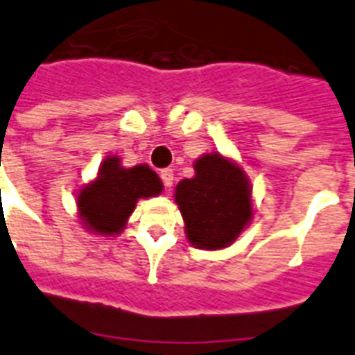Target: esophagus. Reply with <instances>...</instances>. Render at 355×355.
Returning <instances> with one entry per match:
<instances>
[{"label":"esophagus","mask_w":355,"mask_h":355,"mask_svg":"<svg viewBox=\"0 0 355 355\" xmlns=\"http://www.w3.org/2000/svg\"><path fill=\"white\" fill-rule=\"evenodd\" d=\"M161 180H163L164 187H166V189H170V187L174 185V172H172L170 168L163 170V172H161Z\"/></svg>","instance_id":"34e87169"}]
</instances>
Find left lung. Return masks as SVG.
Instances as JSON below:
<instances>
[{
    "mask_svg": "<svg viewBox=\"0 0 355 355\" xmlns=\"http://www.w3.org/2000/svg\"><path fill=\"white\" fill-rule=\"evenodd\" d=\"M194 175L174 189L189 244L200 250L232 246L254 220L252 181L239 161L220 152L194 161Z\"/></svg>",
    "mask_w": 355,
    "mask_h": 355,
    "instance_id": "obj_1",
    "label": "left lung"
}]
</instances>
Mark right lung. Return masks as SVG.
I'll return each instance as SVG.
<instances>
[{"instance_id": "1", "label": "right lung", "mask_w": 355, "mask_h": 355, "mask_svg": "<svg viewBox=\"0 0 355 355\" xmlns=\"http://www.w3.org/2000/svg\"><path fill=\"white\" fill-rule=\"evenodd\" d=\"M161 192L163 181L148 164L128 168L118 155H107L94 180L76 191V215L89 233L105 239L118 237L128 226L137 202Z\"/></svg>"}]
</instances>
